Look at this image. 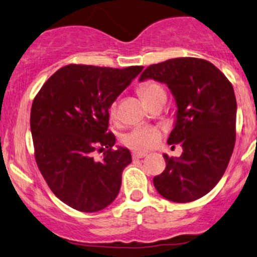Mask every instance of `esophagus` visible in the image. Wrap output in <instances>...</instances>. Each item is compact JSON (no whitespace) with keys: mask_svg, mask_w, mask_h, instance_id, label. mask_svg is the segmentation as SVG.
Instances as JSON below:
<instances>
[{"mask_svg":"<svg viewBox=\"0 0 257 257\" xmlns=\"http://www.w3.org/2000/svg\"><path fill=\"white\" fill-rule=\"evenodd\" d=\"M147 156L146 153H139V152H134L133 153V159H142V157Z\"/></svg>","mask_w":257,"mask_h":257,"instance_id":"obj_1","label":"esophagus"}]
</instances>
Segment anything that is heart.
<instances>
[{
    "label": "heart",
    "mask_w": 257,
    "mask_h": 257,
    "mask_svg": "<svg viewBox=\"0 0 257 257\" xmlns=\"http://www.w3.org/2000/svg\"><path fill=\"white\" fill-rule=\"evenodd\" d=\"M139 94L142 100L148 103L160 95H166V90L156 81H146L139 87ZM117 115V104L111 103L109 107V116L115 118ZM160 131L155 126H136L122 138L124 146L138 152H147L156 145L160 139Z\"/></svg>",
    "instance_id": "heart-1"
}]
</instances>
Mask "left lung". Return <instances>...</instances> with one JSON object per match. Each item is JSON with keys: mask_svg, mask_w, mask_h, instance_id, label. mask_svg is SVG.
<instances>
[{"mask_svg": "<svg viewBox=\"0 0 257 257\" xmlns=\"http://www.w3.org/2000/svg\"><path fill=\"white\" fill-rule=\"evenodd\" d=\"M154 78L175 97L176 122L169 145H182V155L164 154L167 167L154 177L167 200L186 203L204 196L227 169L236 141V98L230 81L209 61L179 57L152 64L140 81Z\"/></svg>", "mask_w": 257, "mask_h": 257, "instance_id": "1", "label": "left lung"}]
</instances>
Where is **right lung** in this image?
Segmentation results:
<instances>
[{
  "label": "right lung",
  "instance_id": "obj_1",
  "mask_svg": "<svg viewBox=\"0 0 257 257\" xmlns=\"http://www.w3.org/2000/svg\"><path fill=\"white\" fill-rule=\"evenodd\" d=\"M142 69L68 64L34 98L30 129L37 167L67 206L95 213L117 196L132 155L126 148H112L108 109ZM95 151L104 153L101 160L93 159Z\"/></svg>",
  "mask_w": 257,
  "mask_h": 257
}]
</instances>
